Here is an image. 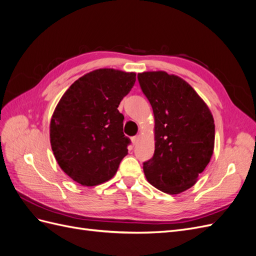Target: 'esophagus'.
I'll use <instances>...</instances> for the list:
<instances>
[{
	"label": "esophagus",
	"instance_id": "esophagus-1",
	"mask_svg": "<svg viewBox=\"0 0 256 256\" xmlns=\"http://www.w3.org/2000/svg\"><path fill=\"white\" fill-rule=\"evenodd\" d=\"M138 140H140V136H134L131 138V142H132L134 145H136Z\"/></svg>",
	"mask_w": 256,
	"mask_h": 256
}]
</instances>
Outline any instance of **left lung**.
<instances>
[{
    "label": "left lung",
    "mask_w": 256,
    "mask_h": 256,
    "mask_svg": "<svg viewBox=\"0 0 256 256\" xmlns=\"http://www.w3.org/2000/svg\"><path fill=\"white\" fill-rule=\"evenodd\" d=\"M154 116V152L143 164L147 182L168 194L191 188L210 161L214 122L204 100L166 72L138 74Z\"/></svg>",
    "instance_id": "obj_1"
}]
</instances>
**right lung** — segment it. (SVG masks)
Here are the masks:
<instances>
[{"mask_svg":"<svg viewBox=\"0 0 256 256\" xmlns=\"http://www.w3.org/2000/svg\"><path fill=\"white\" fill-rule=\"evenodd\" d=\"M134 82V72L97 69L62 96L50 122V142L58 166L74 182L92 187L118 172L130 144L118 108Z\"/></svg>","mask_w":256,"mask_h":256,"instance_id":"1","label":"right lung"}]
</instances>
